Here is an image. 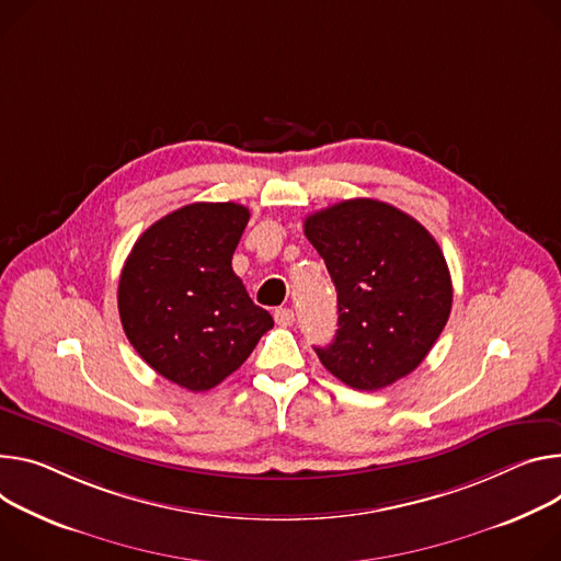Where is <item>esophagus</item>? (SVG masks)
<instances>
[{
    "instance_id": "1",
    "label": "esophagus",
    "mask_w": 561,
    "mask_h": 561,
    "mask_svg": "<svg viewBox=\"0 0 561 561\" xmlns=\"http://www.w3.org/2000/svg\"><path fill=\"white\" fill-rule=\"evenodd\" d=\"M275 322H277L279 327H290V324L295 322L293 309H277V311H275Z\"/></svg>"
}]
</instances>
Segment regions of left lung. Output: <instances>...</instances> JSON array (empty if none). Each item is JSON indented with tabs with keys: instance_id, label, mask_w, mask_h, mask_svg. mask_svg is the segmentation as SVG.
<instances>
[{
	"instance_id": "left-lung-1",
	"label": "left lung",
	"mask_w": 561,
	"mask_h": 561,
	"mask_svg": "<svg viewBox=\"0 0 561 561\" xmlns=\"http://www.w3.org/2000/svg\"><path fill=\"white\" fill-rule=\"evenodd\" d=\"M337 290L335 340L320 363L353 389L412 374L451 311V279L436 239L376 198H348L304 221Z\"/></svg>"
}]
</instances>
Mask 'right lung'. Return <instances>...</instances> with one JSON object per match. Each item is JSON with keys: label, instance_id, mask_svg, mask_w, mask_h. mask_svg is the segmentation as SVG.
<instances>
[{"label": "right lung", "instance_id": "1", "mask_svg": "<svg viewBox=\"0 0 561 561\" xmlns=\"http://www.w3.org/2000/svg\"><path fill=\"white\" fill-rule=\"evenodd\" d=\"M250 219L239 203H190L134 243L118 282V313L140 358L190 391L237 371L273 318L232 271Z\"/></svg>", "mask_w": 561, "mask_h": 561}]
</instances>
